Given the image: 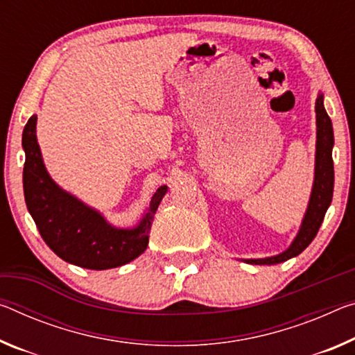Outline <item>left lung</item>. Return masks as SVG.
I'll use <instances>...</instances> for the list:
<instances>
[{
    "mask_svg": "<svg viewBox=\"0 0 355 355\" xmlns=\"http://www.w3.org/2000/svg\"><path fill=\"white\" fill-rule=\"evenodd\" d=\"M316 123H318V140H316V171H314V184L311 199L303 218L302 227L295 240L284 252L278 256L266 259H246L248 263L259 266H272V263L284 262L291 257L299 256L316 237L320 224L324 221L325 211L334 196V159H331V147H334V128L330 116L324 109L322 94L316 99Z\"/></svg>",
    "mask_w": 355,
    "mask_h": 355,
    "instance_id": "left-lung-1",
    "label": "left lung"
}]
</instances>
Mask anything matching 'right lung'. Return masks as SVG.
<instances>
[{"instance_id": "add662e5", "label": "right lung", "mask_w": 355, "mask_h": 355, "mask_svg": "<svg viewBox=\"0 0 355 355\" xmlns=\"http://www.w3.org/2000/svg\"><path fill=\"white\" fill-rule=\"evenodd\" d=\"M24 193L28 211L47 246L63 261L82 268L105 270L131 262L147 250L148 232L167 187L151 198L137 227L115 229L98 211L61 189L44 167L36 140V115L24 129Z\"/></svg>"}]
</instances>
